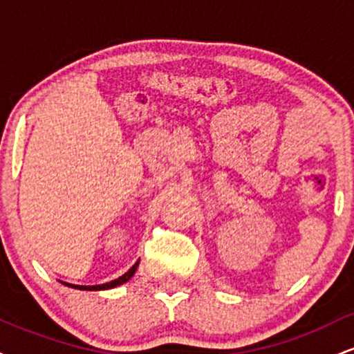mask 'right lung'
I'll list each match as a JSON object with an SVG mask.
<instances>
[{
  "mask_svg": "<svg viewBox=\"0 0 354 354\" xmlns=\"http://www.w3.org/2000/svg\"><path fill=\"white\" fill-rule=\"evenodd\" d=\"M140 263V261H138ZM138 263L131 266V270L128 271V273H124L123 276H120L118 279H113V281L109 283H104V284H96V286H80V284H70V283H64L66 286H71V288H76V290H86V291H95V290H109V288H115V286H120V284H123L126 281H129V278H131L133 274H135L136 268H138Z\"/></svg>",
  "mask_w": 354,
  "mask_h": 354,
  "instance_id": "right-lung-1",
  "label": "right lung"
}]
</instances>
